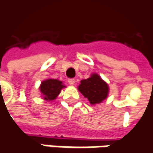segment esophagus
Returning <instances> with one entry per match:
<instances>
[{"label":"esophagus","instance_id":"esophagus-1","mask_svg":"<svg viewBox=\"0 0 153 153\" xmlns=\"http://www.w3.org/2000/svg\"><path fill=\"white\" fill-rule=\"evenodd\" d=\"M68 83H69L70 85H74V83H75V80L74 79H69L68 80Z\"/></svg>","mask_w":153,"mask_h":153}]
</instances>
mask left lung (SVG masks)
<instances>
[{"instance_id": "8db88e82", "label": "left lung", "mask_w": 153, "mask_h": 153, "mask_svg": "<svg viewBox=\"0 0 153 153\" xmlns=\"http://www.w3.org/2000/svg\"><path fill=\"white\" fill-rule=\"evenodd\" d=\"M78 89L92 105L102 102L109 92L108 84L98 74H92L88 79L81 80Z\"/></svg>"}]
</instances>
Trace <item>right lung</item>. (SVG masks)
<instances>
[{
  "mask_svg": "<svg viewBox=\"0 0 153 153\" xmlns=\"http://www.w3.org/2000/svg\"><path fill=\"white\" fill-rule=\"evenodd\" d=\"M63 88H65V86L63 84L62 81L55 79H48L42 81L39 86V90L45 100L52 101L57 98Z\"/></svg>",
  "mask_w": 153,
  "mask_h": 153,
  "instance_id": "1",
  "label": "right lung"
}]
</instances>
